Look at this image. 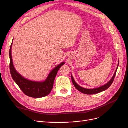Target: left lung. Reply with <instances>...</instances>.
Here are the masks:
<instances>
[{"label":"left lung","instance_id":"1","mask_svg":"<svg viewBox=\"0 0 128 128\" xmlns=\"http://www.w3.org/2000/svg\"><path fill=\"white\" fill-rule=\"evenodd\" d=\"M118 66H119V62H118V66L117 67V68L116 70V71L114 73V74L113 75V76L112 77V78H111V79L110 80V81L107 82V84H105L101 86H100L98 88H93V89H86V88H82V86H80L79 85H78L75 82V80L74 79L72 75H71V77H72V82L73 83V84L74 85V86H75V88L80 92H82V93L84 94H96V93H98L100 92H101L102 91H104L106 90H107L108 89L109 87L112 85V83L114 82V78L115 77L116 74V72L118 68Z\"/></svg>","mask_w":128,"mask_h":128}]
</instances>
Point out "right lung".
<instances>
[{"mask_svg": "<svg viewBox=\"0 0 128 128\" xmlns=\"http://www.w3.org/2000/svg\"><path fill=\"white\" fill-rule=\"evenodd\" d=\"M13 41L10 48V70L13 80L23 92L28 96L34 98H40L48 96L50 93L53 87L54 82L58 72L65 63L62 62L54 68L49 74L45 80L42 82H36L28 80L23 77L18 73L13 65L12 58L11 49Z\"/></svg>", "mask_w": 128, "mask_h": 128, "instance_id": "obj_1", "label": "right lung"}]
</instances>
